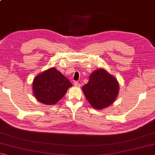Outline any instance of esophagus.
Here are the masks:
<instances>
[{"label":"esophagus","mask_w":155,"mask_h":155,"mask_svg":"<svg viewBox=\"0 0 155 155\" xmlns=\"http://www.w3.org/2000/svg\"><path fill=\"white\" fill-rule=\"evenodd\" d=\"M74 85L75 87H81V84L78 82V81H74Z\"/></svg>","instance_id":"obj_1"}]
</instances>
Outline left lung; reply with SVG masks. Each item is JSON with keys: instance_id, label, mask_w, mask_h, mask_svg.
Instances as JSON below:
<instances>
[{"instance_id": "1", "label": "left lung", "mask_w": 155, "mask_h": 155, "mask_svg": "<svg viewBox=\"0 0 155 155\" xmlns=\"http://www.w3.org/2000/svg\"><path fill=\"white\" fill-rule=\"evenodd\" d=\"M82 90L94 108L103 109L114 103L118 94L117 80L104 69H98L90 76L89 82Z\"/></svg>"}]
</instances>
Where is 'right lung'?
Returning <instances> with one entry per match:
<instances>
[{"label":"right lung","mask_w":155,"mask_h":155,"mask_svg":"<svg viewBox=\"0 0 155 155\" xmlns=\"http://www.w3.org/2000/svg\"><path fill=\"white\" fill-rule=\"evenodd\" d=\"M72 83L56 68H52L34 78L33 91L35 98L48 105L56 104L67 92Z\"/></svg>","instance_id":"obj_1"}]
</instances>
